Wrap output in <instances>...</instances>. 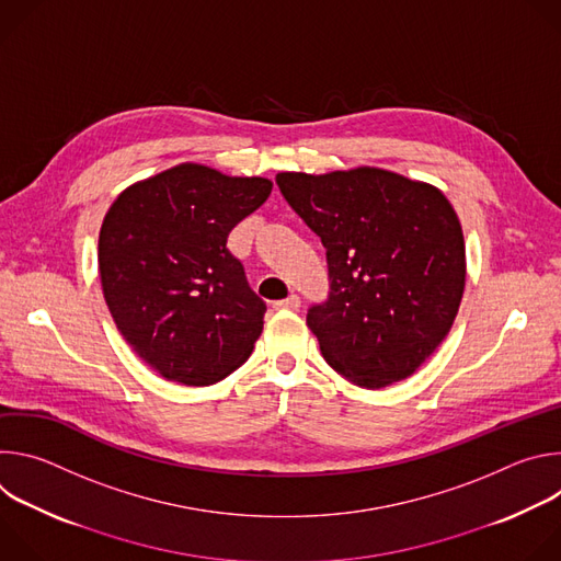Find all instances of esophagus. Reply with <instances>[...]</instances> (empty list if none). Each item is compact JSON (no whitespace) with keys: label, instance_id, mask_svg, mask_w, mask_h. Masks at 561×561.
Masks as SVG:
<instances>
[{"label":"esophagus","instance_id":"34e87169","mask_svg":"<svg viewBox=\"0 0 561 561\" xmlns=\"http://www.w3.org/2000/svg\"><path fill=\"white\" fill-rule=\"evenodd\" d=\"M299 304H301V301H299V297H297V295H288L286 299L275 301L273 306H275V308H279V310H297V308H299Z\"/></svg>","mask_w":561,"mask_h":561}]
</instances>
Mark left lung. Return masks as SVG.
<instances>
[{"label": "left lung", "instance_id": "obj_1", "mask_svg": "<svg viewBox=\"0 0 561 561\" xmlns=\"http://www.w3.org/2000/svg\"><path fill=\"white\" fill-rule=\"evenodd\" d=\"M275 182L327 249L331 295L306 317L324 359L370 390L411 377L448 335L466 284L446 195L375 167Z\"/></svg>", "mask_w": 561, "mask_h": 561}]
</instances>
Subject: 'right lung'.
Masks as SVG:
<instances>
[{
    "label": "right lung",
    "mask_w": 561,
    "mask_h": 561,
    "mask_svg": "<svg viewBox=\"0 0 561 561\" xmlns=\"http://www.w3.org/2000/svg\"><path fill=\"white\" fill-rule=\"evenodd\" d=\"M266 178L180 164L128 186L100 230L104 299L135 355L169 381L208 386L242 366L266 304L226 249L271 195Z\"/></svg>",
    "instance_id": "obj_1"
}]
</instances>
